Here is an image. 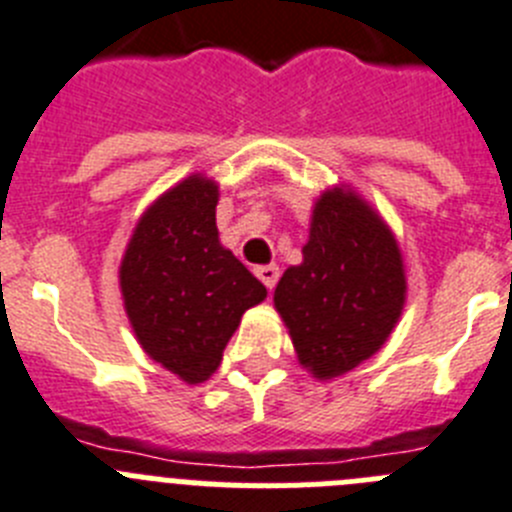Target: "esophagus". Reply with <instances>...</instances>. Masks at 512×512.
<instances>
[{"instance_id":"obj_1","label":"esophagus","mask_w":512,"mask_h":512,"mask_svg":"<svg viewBox=\"0 0 512 512\" xmlns=\"http://www.w3.org/2000/svg\"><path fill=\"white\" fill-rule=\"evenodd\" d=\"M255 275L262 280V283H265L267 290H273L275 283H278V278H280V270H278V265H260V267H255Z\"/></svg>"}]
</instances>
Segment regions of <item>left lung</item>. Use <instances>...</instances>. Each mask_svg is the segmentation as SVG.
<instances>
[{"mask_svg":"<svg viewBox=\"0 0 512 512\" xmlns=\"http://www.w3.org/2000/svg\"><path fill=\"white\" fill-rule=\"evenodd\" d=\"M403 301V260L390 229L354 193L326 191L303 262L275 288L301 365L321 380L357 367L385 344Z\"/></svg>","mask_w":512,"mask_h":512,"instance_id":"obj_1","label":"left lung"}]
</instances>
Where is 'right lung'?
<instances>
[{
  "mask_svg": "<svg viewBox=\"0 0 512 512\" xmlns=\"http://www.w3.org/2000/svg\"><path fill=\"white\" fill-rule=\"evenodd\" d=\"M216 183L191 176L137 224L119 267L127 316L155 362L186 382L219 367L247 308L265 285L219 245Z\"/></svg>",
  "mask_w": 512,
  "mask_h": 512,
  "instance_id": "1",
  "label": "right lung"
}]
</instances>
